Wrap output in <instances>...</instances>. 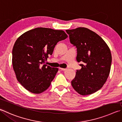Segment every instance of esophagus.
I'll list each match as a JSON object with an SVG mask.
<instances>
[{"label": "esophagus", "mask_w": 122, "mask_h": 122, "mask_svg": "<svg viewBox=\"0 0 122 122\" xmlns=\"http://www.w3.org/2000/svg\"><path fill=\"white\" fill-rule=\"evenodd\" d=\"M61 70H62V71H65L66 70V69H65V68H59Z\"/></svg>", "instance_id": "34e87169"}]
</instances>
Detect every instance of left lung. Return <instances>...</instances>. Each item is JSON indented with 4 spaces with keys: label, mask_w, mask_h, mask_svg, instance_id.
Returning <instances> with one entry per match:
<instances>
[{
    "label": "left lung",
    "mask_w": 122,
    "mask_h": 122,
    "mask_svg": "<svg viewBox=\"0 0 122 122\" xmlns=\"http://www.w3.org/2000/svg\"><path fill=\"white\" fill-rule=\"evenodd\" d=\"M70 43L77 48L76 60L81 68L77 70L71 81L74 90L87 96L98 91L109 76L112 54L107 44L100 36L87 28L66 30Z\"/></svg>",
    "instance_id": "obj_1"
}]
</instances>
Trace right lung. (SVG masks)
Returning a JSON list of instances; mask_svg holds the SVG:
<instances>
[{
  "label": "right lung",
  "mask_w": 122,
  "mask_h": 122,
  "mask_svg": "<svg viewBox=\"0 0 122 122\" xmlns=\"http://www.w3.org/2000/svg\"><path fill=\"white\" fill-rule=\"evenodd\" d=\"M63 30L37 28L24 33L15 41L12 51L13 69L19 82L35 94L49 87L58 68L45 65L56 44L67 38Z\"/></svg>",
  "instance_id": "right-lung-1"
}]
</instances>
